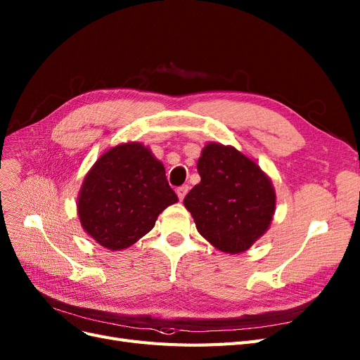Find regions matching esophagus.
Returning a JSON list of instances; mask_svg holds the SVG:
<instances>
[{
  "label": "esophagus",
  "instance_id": "obj_1",
  "mask_svg": "<svg viewBox=\"0 0 360 360\" xmlns=\"http://www.w3.org/2000/svg\"><path fill=\"white\" fill-rule=\"evenodd\" d=\"M177 196H179V200L180 201H183V198L186 196V193L189 192V186L188 184H183V186H180V188H177Z\"/></svg>",
  "mask_w": 360,
  "mask_h": 360
}]
</instances>
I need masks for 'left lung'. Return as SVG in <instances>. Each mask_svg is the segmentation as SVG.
<instances>
[{"mask_svg": "<svg viewBox=\"0 0 360 360\" xmlns=\"http://www.w3.org/2000/svg\"><path fill=\"white\" fill-rule=\"evenodd\" d=\"M201 181L184 198L198 232L216 249L237 255L268 231L276 191L260 167L232 146L208 143L198 159Z\"/></svg>", "mask_w": 360, "mask_h": 360, "instance_id": "8db88e82", "label": "left lung"}]
</instances>
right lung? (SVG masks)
<instances>
[{
  "label": "right lung",
  "mask_w": 360,
  "mask_h": 360,
  "mask_svg": "<svg viewBox=\"0 0 360 360\" xmlns=\"http://www.w3.org/2000/svg\"><path fill=\"white\" fill-rule=\"evenodd\" d=\"M179 198L162 162L141 143L111 147L86 174L77 198L84 232L108 250L128 249Z\"/></svg>",
  "instance_id": "add662e5"
}]
</instances>
